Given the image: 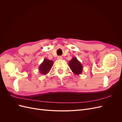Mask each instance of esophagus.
Instances as JSON below:
<instances>
[{
  "label": "esophagus",
  "mask_w": 122,
  "mask_h": 122,
  "mask_svg": "<svg viewBox=\"0 0 122 122\" xmlns=\"http://www.w3.org/2000/svg\"><path fill=\"white\" fill-rule=\"evenodd\" d=\"M57 58V60H62V57L61 56H58Z\"/></svg>",
  "instance_id": "34e87169"
}]
</instances>
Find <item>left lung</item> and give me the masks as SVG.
Masks as SVG:
<instances>
[{"instance_id": "left-lung-1", "label": "left lung", "mask_w": 122, "mask_h": 122, "mask_svg": "<svg viewBox=\"0 0 122 122\" xmlns=\"http://www.w3.org/2000/svg\"><path fill=\"white\" fill-rule=\"evenodd\" d=\"M69 66L72 71L76 75L81 74L82 73L83 67L76 57H73L72 60L69 61Z\"/></svg>"}]
</instances>
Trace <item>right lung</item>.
Wrapping results in <instances>:
<instances>
[{
	"label": "right lung",
	"instance_id": "1",
	"mask_svg": "<svg viewBox=\"0 0 122 122\" xmlns=\"http://www.w3.org/2000/svg\"><path fill=\"white\" fill-rule=\"evenodd\" d=\"M53 64V61L47 59L44 60L43 62L41 64L39 68L40 73L42 75H46L48 73Z\"/></svg>",
	"mask_w": 122,
	"mask_h": 122
}]
</instances>
